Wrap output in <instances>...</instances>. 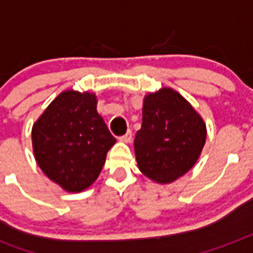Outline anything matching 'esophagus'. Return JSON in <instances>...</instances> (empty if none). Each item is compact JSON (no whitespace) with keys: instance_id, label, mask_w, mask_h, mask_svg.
Listing matches in <instances>:
<instances>
[{"instance_id":"1","label":"esophagus","mask_w":253,"mask_h":253,"mask_svg":"<svg viewBox=\"0 0 253 253\" xmlns=\"http://www.w3.org/2000/svg\"><path fill=\"white\" fill-rule=\"evenodd\" d=\"M132 139V132L131 130H128V131L125 134V135H122L121 138H119V141L121 142H125V143H128V142H131Z\"/></svg>"}]
</instances>
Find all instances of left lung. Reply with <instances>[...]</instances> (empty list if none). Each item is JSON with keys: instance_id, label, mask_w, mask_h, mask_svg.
<instances>
[{"instance_id": "left-lung-1", "label": "left lung", "mask_w": 253, "mask_h": 253, "mask_svg": "<svg viewBox=\"0 0 253 253\" xmlns=\"http://www.w3.org/2000/svg\"><path fill=\"white\" fill-rule=\"evenodd\" d=\"M207 139V126L190 103L171 88L146 95L136 131L138 168L146 177L170 184L192 169Z\"/></svg>"}]
</instances>
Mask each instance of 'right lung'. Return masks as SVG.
I'll list each match as a JSON object with an SVG mask.
<instances>
[{"label":"right lung","mask_w":253,"mask_h":253,"mask_svg":"<svg viewBox=\"0 0 253 253\" xmlns=\"http://www.w3.org/2000/svg\"><path fill=\"white\" fill-rule=\"evenodd\" d=\"M95 93L64 91L32 128L35 158L46 177L79 193L96 181L117 139L96 111Z\"/></svg>","instance_id":"add662e5"}]
</instances>
